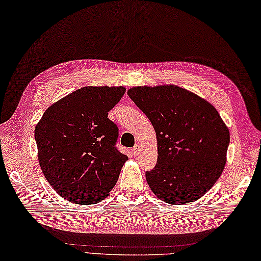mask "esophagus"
<instances>
[{
	"label": "esophagus",
	"mask_w": 261,
	"mask_h": 261,
	"mask_svg": "<svg viewBox=\"0 0 261 261\" xmlns=\"http://www.w3.org/2000/svg\"><path fill=\"white\" fill-rule=\"evenodd\" d=\"M140 151H141L140 144H136L134 147H133V154H134V156H138V154H140Z\"/></svg>",
	"instance_id": "1"
}]
</instances>
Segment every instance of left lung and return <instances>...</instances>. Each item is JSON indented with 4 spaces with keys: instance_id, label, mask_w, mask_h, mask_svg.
Segmentation results:
<instances>
[{
    "instance_id": "1",
    "label": "left lung",
    "mask_w": 261,
    "mask_h": 261,
    "mask_svg": "<svg viewBox=\"0 0 261 261\" xmlns=\"http://www.w3.org/2000/svg\"><path fill=\"white\" fill-rule=\"evenodd\" d=\"M127 94L156 133L158 163L145 172L151 190L172 205L203 197L222 174L230 144L217 110L177 86L134 87Z\"/></svg>"
}]
</instances>
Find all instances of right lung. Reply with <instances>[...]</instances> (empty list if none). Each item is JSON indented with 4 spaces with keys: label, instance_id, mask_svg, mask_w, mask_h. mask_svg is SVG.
I'll list each match as a JSON object with an SVG mask.
<instances>
[{
    "label": "right lung",
    "instance_id": "1",
    "mask_svg": "<svg viewBox=\"0 0 261 261\" xmlns=\"http://www.w3.org/2000/svg\"><path fill=\"white\" fill-rule=\"evenodd\" d=\"M124 87H84L51 105L35 127L38 160L63 198L90 205L103 200L128 160L116 148L118 127L108 111Z\"/></svg>",
    "mask_w": 261,
    "mask_h": 261
}]
</instances>
